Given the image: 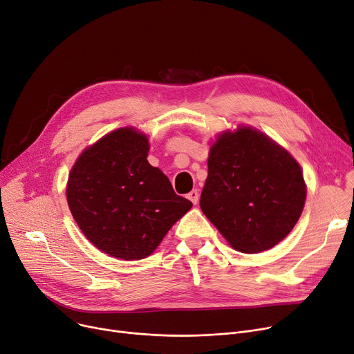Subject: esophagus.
<instances>
[{"mask_svg":"<svg viewBox=\"0 0 354 354\" xmlns=\"http://www.w3.org/2000/svg\"><path fill=\"white\" fill-rule=\"evenodd\" d=\"M188 199L194 203V205H196V203L199 202V192L196 191V189H194V191H191L189 194H188Z\"/></svg>","mask_w":354,"mask_h":354,"instance_id":"1","label":"esophagus"}]
</instances>
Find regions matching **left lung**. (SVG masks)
<instances>
[{"instance_id": "8db88e82", "label": "left lung", "mask_w": 354, "mask_h": 354, "mask_svg": "<svg viewBox=\"0 0 354 354\" xmlns=\"http://www.w3.org/2000/svg\"><path fill=\"white\" fill-rule=\"evenodd\" d=\"M306 198L300 163L261 130L238 124L211 143L201 209L234 250L257 254L281 243Z\"/></svg>"}]
</instances>
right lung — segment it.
Masks as SVG:
<instances>
[{
  "mask_svg": "<svg viewBox=\"0 0 354 354\" xmlns=\"http://www.w3.org/2000/svg\"><path fill=\"white\" fill-rule=\"evenodd\" d=\"M149 149L147 135L139 129H115L84 149L67 179V203L83 235L123 261L151 255L192 208L147 162Z\"/></svg>",
  "mask_w": 354,
  "mask_h": 354,
  "instance_id": "add662e5",
  "label": "right lung"
}]
</instances>
